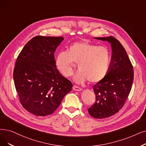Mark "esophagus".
<instances>
[{
    "label": "esophagus",
    "instance_id": "obj_1",
    "mask_svg": "<svg viewBox=\"0 0 146 146\" xmlns=\"http://www.w3.org/2000/svg\"><path fill=\"white\" fill-rule=\"evenodd\" d=\"M73 90L75 91H82V88H79L77 86H75V85H74L73 86Z\"/></svg>",
    "mask_w": 146,
    "mask_h": 146
}]
</instances>
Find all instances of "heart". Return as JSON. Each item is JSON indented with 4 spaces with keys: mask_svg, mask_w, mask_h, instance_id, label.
Listing matches in <instances>:
<instances>
[{
    "mask_svg": "<svg viewBox=\"0 0 146 146\" xmlns=\"http://www.w3.org/2000/svg\"><path fill=\"white\" fill-rule=\"evenodd\" d=\"M110 59V50L107 47L80 41L70 45L67 52L58 53L55 65L61 75L69 78L73 73L74 62L80 70L74 77L76 83L82 84L88 80L96 83L105 78L109 71Z\"/></svg>",
    "mask_w": 146,
    "mask_h": 146,
    "instance_id": "b5f03b06",
    "label": "heart"
}]
</instances>
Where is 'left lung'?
Instances as JSON below:
<instances>
[{"label":"left lung","instance_id":"1","mask_svg":"<svg viewBox=\"0 0 146 146\" xmlns=\"http://www.w3.org/2000/svg\"><path fill=\"white\" fill-rule=\"evenodd\" d=\"M94 39L109 42L112 50L108 73L93 86L96 101L88 109L92 117L103 119L114 115L123 107L131 90L134 70L125 48L115 37Z\"/></svg>","mask_w":146,"mask_h":146}]
</instances>
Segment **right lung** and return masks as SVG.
Segmentation results:
<instances>
[{"label": "right lung", "mask_w": 146, "mask_h": 146, "mask_svg": "<svg viewBox=\"0 0 146 146\" xmlns=\"http://www.w3.org/2000/svg\"><path fill=\"white\" fill-rule=\"evenodd\" d=\"M62 37L37 36L24 46L18 56L13 78L20 103L36 116L49 115L72 91V82L55 65L54 52Z\"/></svg>", "instance_id": "obj_1"}]
</instances>
